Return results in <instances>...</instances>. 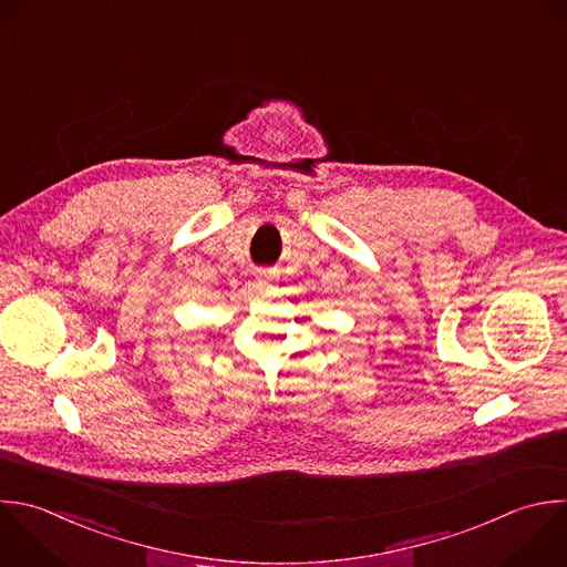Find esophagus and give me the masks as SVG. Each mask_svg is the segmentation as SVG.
<instances>
[{"label": "esophagus", "mask_w": 567, "mask_h": 567, "mask_svg": "<svg viewBox=\"0 0 567 567\" xmlns=\"http://www.w3.org/2000/svg\"><path fill=\"white\" fill-rule=\"evenodd\" d=\"M257 281H259V286H266L268 281H270V275L268 272H259V277H257Z\"/></svg>", "instance_id": "esophagus-1"}]
</instances>
